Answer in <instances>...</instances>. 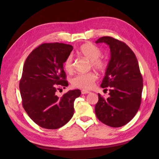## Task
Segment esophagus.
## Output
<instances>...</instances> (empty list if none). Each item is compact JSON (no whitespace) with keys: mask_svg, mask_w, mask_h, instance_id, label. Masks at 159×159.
Masks as SVG:
<instances>
[{"mask_svg":"<svg viewBox=\"0 0 159 159\" xmlns=\"http://www.w3.org/2000/svg\"><path fill=\"white\" fill-rule=\"evenodd\" d=\"M90 93V91H88L87 90H81V94H82V95H85V94H88V93Z\"/></svg>","mask_w":159,"mask_h":159,"instance_id":"34e87169","label":"esophagus"}]
</instances>
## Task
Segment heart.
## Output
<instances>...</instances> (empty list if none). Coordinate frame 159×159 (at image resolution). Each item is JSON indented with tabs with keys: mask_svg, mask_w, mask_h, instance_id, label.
<instances>
[{
	"mask_svg": "<svg viewBox=\"0 0 159 159\" xmlns=\"http://www.w3.org/2000/svg\"><path fill=\"white\" fill-rule=\"evenodd\" d=\"M79 52L90 61L91 66L99 71H104L107 68V62L99 58L101 55V50L91 43H86L79 48ZM64 69L66 71H72V57L69 56L64 62ZM97 79V75L90 72L88 74L76 75L72 79L71 83L74 86L80 88H90Z\"/></svg>",
	"mask_w": 159,
	"mask_h": 159,
	"instance_id": "1",
	"label": "heart"
}]
</instances>
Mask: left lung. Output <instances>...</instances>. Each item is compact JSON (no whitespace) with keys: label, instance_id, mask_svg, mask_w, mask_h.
Returning <instances> with one entry per match:
<instances>
[{"label":"left lung","instance_id":"left-lung-1","mask_svg":"<svg viewBox=\"0 0 159 159\" xmlns=\"http://www.w3.org/2000/svg\"><path fill=\"white\" fill-rule=\"evenodd\" d=\"M95 43L108 45L111 55L100 85L109 88V97L105 99L98 94L95 114L104 124L121 127L133 119L141 104L143 79L138 61L125 43L114 38L103 36Z\"/></svg>","mask_w":159,"mask_h":159}]
</instances>
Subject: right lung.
Listing matches in <instances>:
<instances>
[{"mask_svg": "<svg viewBox=\"0 0 159 159\" xmlns=\"http://www.w3.org/2000/svg\"><path fill=\"white\" fill-rule=\"evenodd\" d=\"M73 48L59 43L41 44L29 54L24 64L20 82L22 105L41 128H60L74 115V102L80 90H69L61 98L56 93L69 85L63 64Z\"/></svg>", "mask_w": 159, "mask_h": 159, "instance_id": "obj_1", "label": "right lung"}]
</instances>
